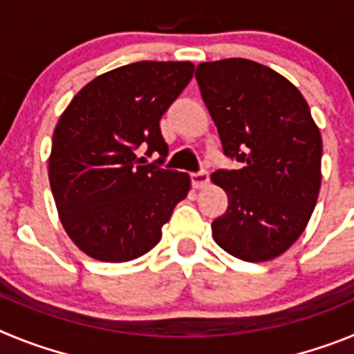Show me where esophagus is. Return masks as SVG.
<instances>
[{"instance_id":"34e87169","label":"esophagus","mask_w":354,"mask_h":354,"mask_svg":"<svg viewBox=\"0 0 354 354\" xmlns=\"http://www.w3.org/2000/svg\"><path fill=\"white\" fill-rule=\"evenodd\" d=\"M192 183H193V187H196V189H202V187L207 186L209 174L205 170L198 171V174H192Z\"/></svg>"}]
</instances>
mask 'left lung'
Listing matches in <instances>:
<instances>
[{
    "label": "left lung",
    "mask_w": 354,
    "mask_h": 354,
    "mask_svg": "<svg viewBox=\"0 0 354 354\" xmlns=\"http://www.w3.org/2000/svg\"><path fill=\"white\" fill-rule=\"evenodd\" d=\"M223 152L245 167L211 175L228 207L212 221L218 246L246 262L282 255L298 241L321 187L323 140L305 97L273 68L245 58L196 67Z\"/></svg>",
    "instance_id": "left-lung-1"
}]
</instances>
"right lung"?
Here are the masks:
<instances>
[{"label": "right lung", "instance_id": "add662e5", "mask_svg": "<svg viewBox=\"0 0 354 354\" xmlns=\"http://www.w3.org/2000/svg\"><path fill=\"white\" fill-rule=\"evenodd\" d=\"M192 62H136L84 84L53 133L49 184L67 236L88 257L127 262L161 239L187 174L165 170L159 120L192 81ZM162 158L140 165L136 150Z\"/></svg>", "mask_w": 354, "mask_h": 354}]
</instances>
